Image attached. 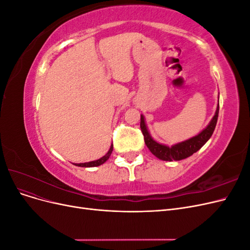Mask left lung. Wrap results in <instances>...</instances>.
Returning <instances> with one entry per match:
<instances>
[{"instance_id":"1","label":"left lung","mask_w":250,"mask_h":250,"mask_svg":"<svg viewBox=\"0 0 250 250\" xmlns=\"http://www.w3.org/2000/svg\"><path fill=\"white\" fill-rule=\"evenodd\" d=\"M218 115H219V105L217 106V110L214 118L211 119L209 124L206 129H203L198 135L196 137L185 141L183 143L176 144L172 147H168L162 145V144L156 143L152 138L150 137V134L147 130V127L145 124V120H144V117L141 116V130L144 135V140H145V144L149 150L151 151V153L154 154L157 158L163 161H181L185 160V158L191 156L194 154L206 144L209 138L213 134L215 127L217 124V120H218Z\"/></svg>"}]
</instances>
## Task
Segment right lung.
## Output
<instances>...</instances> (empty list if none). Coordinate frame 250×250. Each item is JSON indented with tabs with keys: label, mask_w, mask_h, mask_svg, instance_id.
I'll return each instance as SVG.
<instances>
[{
	"label": "right lung",
	"mask_w": 250,
	"mask_h": 250,
	"mask_svg": "<svg viewBox=\"0 0 250 250\" xmlns=\"http://www.w3.org/2000/svg\"><path fill=\"white\" fill-rule=\"evenodd\" d=\"M112 148H113V146L111 145V146H110V149L108 150V152H107L106 154H105L103 157L99 158V160L89 162V163H84V164H75V166H78V167H85V168H87V167H97V166H100V165L104 164L105 162H106V161L108 160L110 154H111V152H112Z\"/></svg>",
	"instance_id": "1"
}]
</instances>
